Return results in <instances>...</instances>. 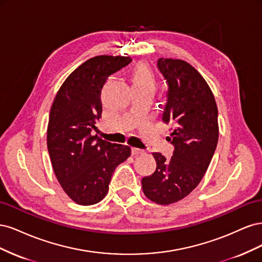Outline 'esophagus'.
<instances>
[{
	"mask_svg": "<svg viewBox=\"0 0 262 262\" xmlns=\"http://www.w3.org/2000/svg\"><path fill=\"white\" fill-rule=\"evenodd\" d=\"M142 153H143V149L138 148V147H133L132 148V154L133 155H139V154H142Z\"/></svg>",
	"mask_w": 262,
	"mask_h": 262,
	"instance_id": "obj_1",
	"label": "esophagus"
}]
</instances>
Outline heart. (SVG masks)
<instances>
[{"label": "heart", "mask_w": 262, "mask_h": 262, "mask_svg": "<svg viewBox=\"0 0 262 262\" xmlns=\"http://www.w3.org/2000/svg\"><path fill=\"white\" fill-rule=\"evenodd\" d=\"M131 82L133 87H150L155 85V76L147 66L138 64L131 72Z\"/></svg>", "instance_id": "b5f03b06"}]
</instances>
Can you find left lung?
<instances>
[{
	"mask_svg": "<svg viewBox=\"0 0 262 262\" xmlns=\"http://www.w3.org/2000/svg\"><path fill=\"white\" fill-rule=\"evenodd\" d=\"M157 67L168 84L162 120L170 125L166 140L175 149L169 160L153 153L156 170L141 182L147 199L167 205L187 196L207 171L219 140L217 106L208 83L188 62L161 58Z\"/></svg>",
	"mask_w": 262,
	"mask_h": 262,
	"instance_id": "8db88e82",
	"label": "left lung"
}]
</instances>
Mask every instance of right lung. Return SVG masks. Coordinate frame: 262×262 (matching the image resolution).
Masks as SVG:
<instances>
[{
  "label": "right lung",
  "mask_w": 262,
  "mask_h": 262,
  "mask_svg": "<svg viewBox=\"0 0 262 262\" xmlns=\"http://www.w3.org/2000/svg\"><path fill=\"white\" fill-rule=\"evenodd\" d=\"M130 62V57L120 55L85 61L68 76L52 102L47 146L55 177L77 204L92 205L104 199L117 166L131 155L130 146L91 133L101 118L102 86Z\"/></svg>",
  "instance_id": "1"
}]
</instances>
